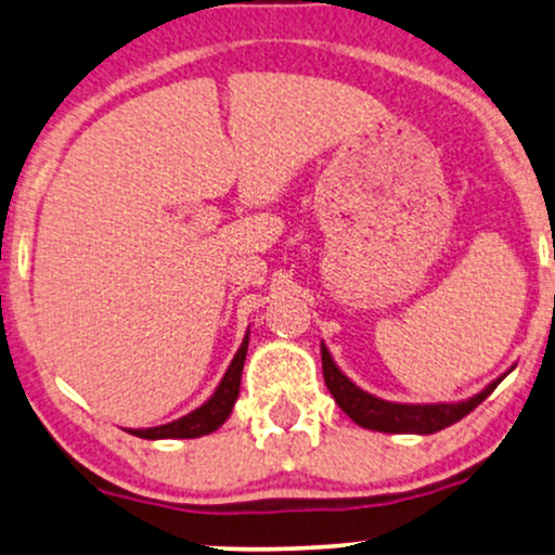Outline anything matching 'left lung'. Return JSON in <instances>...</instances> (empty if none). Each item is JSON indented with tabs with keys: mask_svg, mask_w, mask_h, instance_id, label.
<instances>
[{
	"mask_svg": "<svg viewBox=\"0 0 555 555\" xmlns=\"http://www.w3.org/2000/svg\"><path fill=\"white\" fill-rule=\"evenodd\" d=\"M322 371L324 384H327V389L332 397H335L337 405L343 408V413L350 415V421H356L358 426L384 434L441 431V428L452 426V423L465 418L467 413H473V410L478 408L501 382H493L491 387H486L480 395H475L465 402H454V405H397V402H384L379 397L358 389L356 384L335 366L327 348H322Z\"/></svg>",
	"mask_w": 555,
	"mask_h": 555,
	"instance_id": "8db88e82",
	"label": "left lung"
}]
</instances>
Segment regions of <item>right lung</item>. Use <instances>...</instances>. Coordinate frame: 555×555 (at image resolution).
Returning <instances> with one entry per match:
<instances>
[{
    "label": "right lung",
    "mask_w": 555,
    "mask_h": 555,
    "mask_svg": "<svg viewBox=\"0 0 555 555\" xmlns=\"http://www.w3.org/2000/svg\"><path fill=\"white\" fill-rule=\"evenodd\" d=\"M246 348H249V335L244 337L236 358H233L231 366H228V371H225L223 382H220V387L215 389V395L205 402V405L194 410V413L184 415V418L166 423V426L140 428V431H129V434L140 436V439H197V436L212 434L215 428L223 426L228 415H231L233 402H236V397H238Z\"/></svg>",
    "instance_id": "obj_1"
}]
</instances>
